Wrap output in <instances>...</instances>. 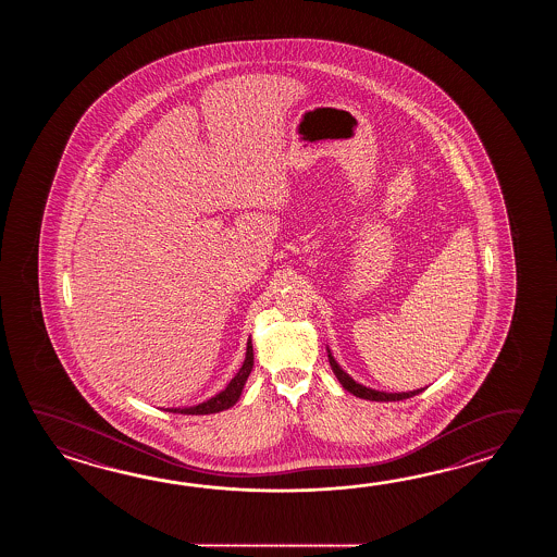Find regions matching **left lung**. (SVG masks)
Wrapping results in <instances>:
<instances>
[{"label":"left lung","instance_id":"1","mask_svg":"<svg viewBox=\"0 0 557 557\" xmlns=\"http://www.w3.org/2000/svg\"><path fill=\"white\" fill-rule=\"evenodd\" d=\"M329 362H331L332 372L336 374V379H338V382L343 384L344 391H348L350 394H355L356 398H364V400H370V403H396V400H406V398H412V396H416V394H420V392L424 391V388L412 392L372 391V388H367V386L358 384L355 379H350V376L344 372L343 368H341V364L334 360V356H332L331 350H329Z\"/></svg>","mask_w":557,"mask_h":557}]
</instances>
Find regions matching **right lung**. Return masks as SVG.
Listing matches in <instances>:
<instances>
[{
  "label": "right lung",
  "instance_id": "obj_1",
  "mask_svg": "<svg viewBox=\"0 0 557 557\" xmlns=\"http://www.w3.org/2000/svg\"><path fill=\"white\" fill-rule=\"evenodd\" d=\"M255 364V355H252V343H247V355H245V362L243 367L238 368L235 379L231 380L225 386V391L214 394L213 398L205 400V403L197 404V406H189V408H166L169 412H177V414H216V412H223L228 410L231 406H235L243 394V388L247 384L249 379L250 370Z\"/></svg>",
  "mask_w": 557,
  "mask_h": 557
}]
</instances>
